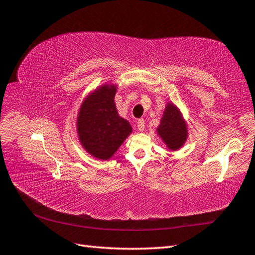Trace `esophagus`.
Wrapping results in <instances>:
<instances>
[{"label": "esophagus", "mask_w": 255, "mask_h": 255, "mask_svg": "<svg viewBox=\"0 0 255 255\" xmlns=\"http://www.w3.org/2000/svg\"><path fill=\"white\" fill-rule=\"evenodd\" d=\"M144 119H138L137 121V127L139 129V131H143L144 130Z\"/></svg>", "instance_id": "esophagus-1"}]
</instances>
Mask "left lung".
<instances>
[{
	"mask_svg": "<svg viewBox=\"0 0 255 255\" xmlns=\"http://www.w3.org/2000/svg\"><path fill=\"white\" fill-rule=\"evenodd\" d=\"M156 132L170 151L181 149L187 140L186 122L184 121L178 107L172 102H167Z\"/></svg>",
	"mask_w": 255,
	"mask_h": 255,
	"instance_id": "8db88e82",
	"label": "left lung"
}]
</instances>
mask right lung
I'll return each instance as SVG.
<instances>
[{"label": "right lung", "mask_w": 255, "mask_h": 255, "mask_svg": "<svg viewBox=\"0 0 255 255\" xmlns=\"http://www.w3.org/2000/svg\"><path fill=\"white\" fill-rule=\"evenodd\" d=\"M116 84H103L85 97L77 117V132L83 149L100 160L115 154L132 132L130 124L119 116L115 105Z\"/></svg>", "instance_id": "add662e5"}]
</instances>
